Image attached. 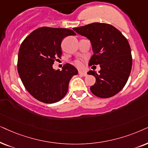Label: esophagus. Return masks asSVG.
I'll list each match as a JSON object with an SVG mask.
<instances>
[{"instance_id": "34e87169", "label": "esophagus", "mask_w": 148, "mask_h": 148, "mask_svg": "<svg viewBox=\"0 0 148 148\" xmlns=\"http://www.w3.org/2000/svg\"><path fill=\"white\" fill-rule=\"evenodd\" d=\"M78 74H79L80 75H82V76H87V74H86V72H83V71H79V72H78Z\"/></svg>"}]
</instances>
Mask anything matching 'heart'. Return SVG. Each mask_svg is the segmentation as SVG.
<instances>
[{
	"mask_svg": "<svg viewBox=\"0 0 148 148\" xmlns=\"http://www.w3.org/2000/svg\"><path fill=\"white\" fill-rule=\"evenodd\" d=\"M73 64L75 66L77 67V68H82V66H83V62L81 60H76L74 61V62H73Z\"/></svg>",
	"mask_w": 148,
	"mask_h": 148,
	"instance_id": "1",
	"label": "heart"
}]
</instances>
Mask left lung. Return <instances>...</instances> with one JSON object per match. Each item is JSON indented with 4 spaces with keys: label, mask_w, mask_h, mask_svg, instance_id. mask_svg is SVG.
<instances>
[{
    "label": "left lung",
    "mask_w": 148,
    "mask_h": 148,
    "mask_svg": "<svg viewBox=\"0 0 148 148\" xmlns=\"http://www.w3.org/2000/svg\"><path fill=\"white\" fill-rule=\"evenodd\" d=\"M73 29L91 42L94 54L88 66L101 67L99 74L92 70L87 73L96 78L90 91L100 98L113 97L124 88L131 71L133 60L127 39L117 28L105 23H92Z\"/></svg>",
    "instance_id": "left-lung-1"
}]
</instances>
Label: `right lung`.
I'll use <instances>...</instances> for the list:
<instances>
[{
  "mask_svg": "<svg viewBox=\"0 0 148 148\" xmlns=\"http://www.w3.org/2000/svg\"><path fill=\"white\" fill-rule=\"evenodd\" d=\"M75 34L70 29L41 27L30 33L21 43L17 70L25 89L36 99L53 103L66 95L69 82L78 74L77 69L66 64L62 70H54L53 64L57 58H62L63 38Z\"/></svg>",
  "mask_w": 148,
  "mask_h": 148,
  "instance_id": "1",
  "label": "right lung"
}]
</instances>
